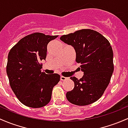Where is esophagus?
<instances>
[{
	"instance_id": "34e87169",
	"label": "esophagus",
	"mask_w": 128,
	"mask_h": 128,
	"mask_svg": "<svg viewBox=\"0 0 128 128\" xmlns=\"http://www.w3.org/2000/svg\"><path fill=\"white\" fill-rule=\"evenodd\" d=\"M68 78L65 77V76H60V80H62V81H65V80H68Z\"/></svg>"
}]
</instances>
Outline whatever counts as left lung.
<instances>
[{"mask_svg": "<svg viewBox=\"0 0 128 128\" xmlns=\"http://www.w3.org/2000/svg\"><path fill=\"white\" fill-rule=\"evenodd\" d=\"M60 40L72 45L76 52V62L81 64L84 75L74 82V88L66 93L70 103L87 106L102 96L114 72L112 48L109 42L100 33L91 29H82L63 35Z\"/></svg>", "mask_w": 128, "mask_h": 128, "instance_id": "8db88e82", "label": "left lung"}]
</instances>
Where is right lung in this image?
<instances>
[{
	"label": "right lung",
	"instance_id": "right-lung-1",
	"mask_svg": "<svg viewBox=\"0 0 128 128\" xmlns=\"http://www.w3.org/2000/svg\"><path fill=\"white\" fill-rule=\"evenodd\" d=\"M58 37L36 32L21 38L9 52L6 74L13 92L26 106L40 108L48 104L60 82V75L42 72L40 64L46 59L48 44Z\"/></svg>",
	"mask_w": 128,
	"mask_h": 128
}]
</instances>
